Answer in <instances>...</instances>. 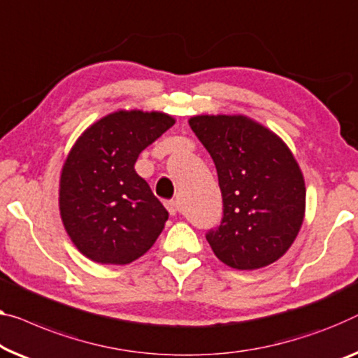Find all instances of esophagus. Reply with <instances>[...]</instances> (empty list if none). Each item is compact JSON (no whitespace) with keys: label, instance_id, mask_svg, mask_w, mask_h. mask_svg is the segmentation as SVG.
Segmentation results:
<instances>
[{"label":"esophagus","instance_id":"esophagus-1","mask_svg":"<svg viewBox=\"0 0 358 358\" xmlns=\"http://www.w3.org/2000/svg\"><path fill=\"white\" fill-rule=\"evenodd\" d=\"M165 207H167V210L170 212V215H175V213L178 212V202L177 201H165Z\"/></svg>","mask_w":358,"mask_h":358}]
</instances>
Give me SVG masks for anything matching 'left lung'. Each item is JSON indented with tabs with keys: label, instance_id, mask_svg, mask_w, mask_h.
Returning <instances> with one entry per match:
<instances>
[{
	"label": "left lung",
	"instance_id": "left-lung-1",
	"mask_svg": "<svg viewBox=\"0 0 358 358\" xmlns=\"http://www.w3.org/2000/svg\"><path fill=\"white\" fill-rule=\"evenodd\" d=\"M189 127L213 159L222 191L220 225L206 234L213 254L236 270L273 264L306 212V183L289 148L244 115H196Z\"/></svg>",
	"mask_w": 358,
	"mask_h": 358
}]
</instances>
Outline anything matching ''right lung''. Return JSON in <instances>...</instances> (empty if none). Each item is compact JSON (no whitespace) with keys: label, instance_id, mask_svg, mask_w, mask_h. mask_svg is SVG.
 Wrapping results in <instances>:
<instances>
[{"label":"right lung","instance_id":"obj_1","mask_svg":"<svg viewBox=\"0 0 358 358\" xmlns=\"http://www.w3.org/2000/svg\"><path fill=\"white\" fill-rule=\"evenodd\" d=\"M173 124L162 112L119 110L90 127L69 152L59 185L62 223L93 262L130 264L164 230L169 212L135 162Z\"/></svg>","mask_w":358,"mask_h":358}]
</instances>
